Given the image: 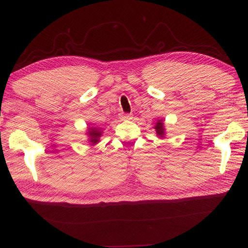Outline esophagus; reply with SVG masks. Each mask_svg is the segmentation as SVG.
<instances>
[{"instance_id":"1","label":"esophagus","mask_w":248,"mask_h":248,"mask_svg":"<svg viewBox=\"0 0 248 248\" xmlns=\"http://www.w3.org/2000/svg\"><path fill=\"white\" fill-rule=\"evenodd\" d=\"M123 120H129V119H132V115L131 114H123L120 117Z\"/></svg>"}]
</instances>
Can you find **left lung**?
Instances as JSON below:
<instances>
[{
  "mask_svg": "<svg viewBox=\"0 0 248 248\" xmlns=\"http://www.w3.org/2000/svg\"><path fill=\"white\" fill-rule=\"evenodd\" d=\"M155 129V132H156L157 136H160V138H163V136L165 135V129H164V124H163L162 119L156 121Z\"/></svg>",
  "mask_w": 248,
  "mask_h": 248,
  "instance_id": "8db88e82",
  "label": "left lung"
}]
</instances>
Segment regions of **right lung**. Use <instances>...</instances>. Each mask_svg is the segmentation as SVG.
I'll use <instances>...</instances> for the list:
<instances>
[{"instance_id": "1", "label": "right lung", "mask_w": 248, "mask_h": 248, "mask_svg": "<svg viewBox=\"0 0 248 248\" xmlns=\"http://www.w3.org/2000/svg\"><path fill=\"white\" fill-rule=\"evenodd\" d=\"M87 135L89 143H92V145H94L99 141L100 136L102 135V131L97 127H89L87 129Z\"/></svg>"}]
</instances>
